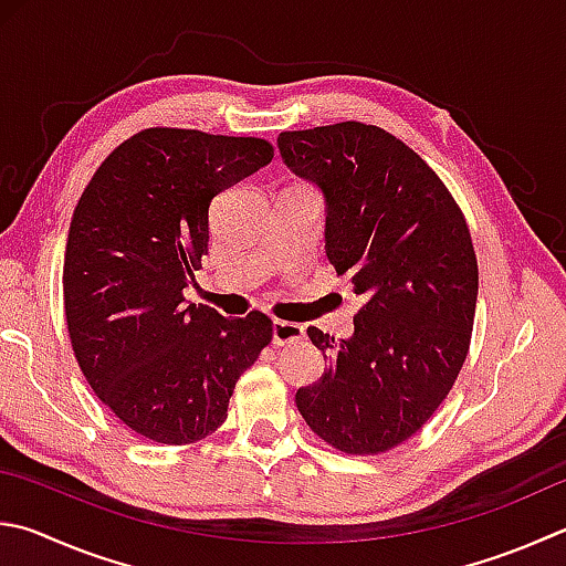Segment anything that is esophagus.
Masks as SVG:
<instances>
[{"instance_id":"obj_1","label":"esophagus","mask_w":566,"mask_h":566,"mask_svg":"<svg viewBox=\"0 0 566 566\" xmlns=\"http://www.w3.org/2000/svg\"><path fill=\"white\" fill-rule=\"evenodd\" d=\"M302 338H304V326L302 324H292V322H274L272 324V342H274V346L302 342Z\"/></svg>"}]
</instances>
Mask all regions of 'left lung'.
I'll list each match as a JSON object with an SVG mask.
<instances>
[{
  "label": "left lung",
  "mask_w": 566,
  "mask_h": 566,
  "mask_svg": "<svg viewBox=\"0 0 566 566\" xmlns=\"http://www.w3.org/2000/svg\"><path fill=\"white\" fill-rule=\"evenodd\" d=\"M294 176L326 200V256L364 296L352 338L310 326L328 368L296 390L314 433L348 455H376L423 428L465 364L478 260L465 218L403 140L358 120L276 138Z\"/></svg>",
  "instance_id": "1"
}]
</instances>
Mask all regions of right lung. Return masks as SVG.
<instances>
[{
	"label": "right lung",
	"instance_id": "add662e5",
	"mask_svg": "<svg viewBox=\"0 0 566 566\" xmlns=\"http://www.w3.org/2000/svg\"><path fill=\"white\" fill-rule=\"evenodd\" d=\"M274 158L262 138L146 128L101 163L74 210L64 312L88 386L123 426L185 446L228 418L238 378L272 342V318L188 304L214 195Z\"/></svg>",
	"mask_w": 566,
	"mask_h": 566
}]
</instances>
